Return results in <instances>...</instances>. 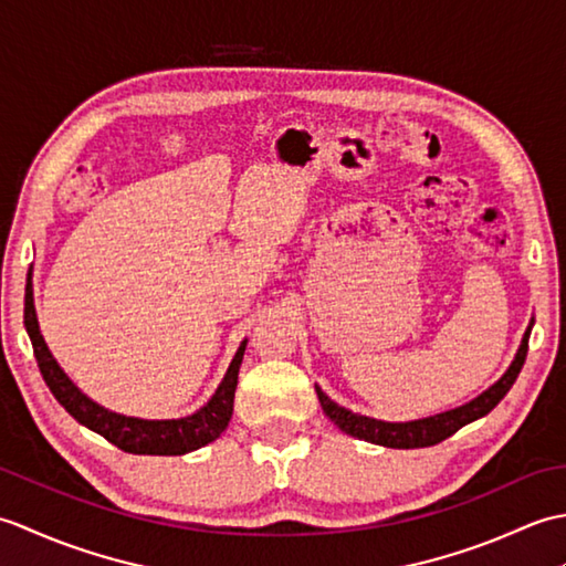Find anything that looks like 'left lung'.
<instances>
[{"instance_id": "1", "label": "left lung", "mask_w": 566, "mask_h": 566, "mask_svg": "<svg viewBox=\"0 0 566 566\" xmlns=\"http://www.w3.org/2000/svg\"><path fill=\"white\" fill-rule=\"evenodd\" d=\"M531 331H533V321H531V326H527V331L523 335L518 353H515V359L511 363V367L506 369V375H503L494 384V387H489L484 394H479L476 399H472L460 408H452V411H444V413L430 416V418H420V420H408V423H387V420H377V418H367V416L347 411V408L331 401L328 396L316 387L318 401L323 406V413H326L343 432H347V436L359 438V440L384 444V448H396V450L430 448V444H438L444 438L454 436V432L460 430L462 426L486 416L491 408H494L503 399V396L509 394L515 377H518L521 369H523Z\"/></svg>"}]
</instances>
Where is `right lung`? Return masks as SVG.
<instances>
[{
  "mask_svg": "<svg viewBox=\"0 0 566 566\" xmlns=\"http://www.w3.org/2000/svg\"><path fill=\"white\" fill-rule=\"evenodd\" d=\"M23 326H27V333L31 338L33 355L39 359L41 375L48 384V389L53 391L57 403L63 406L77 423L99 432L102 438L116 444L118 450L130 454H187L213 442L228 428V420L233 416L238 369L240 363H243L248 340L240 343L231 367H228L223 381L219 384V389H216L209 403L199 408L197 413L172 420H143L114 413L109 408L94 403L90 396H84L65 371L60 369L43 340L39 318H35L31 272L27 284V302H23Z\"/></svg>",
  "mask_w": 566,
  "mask_h": 566,
  "instance_id": "add662e5",
  "label": "right lung"
}]
</instances>
